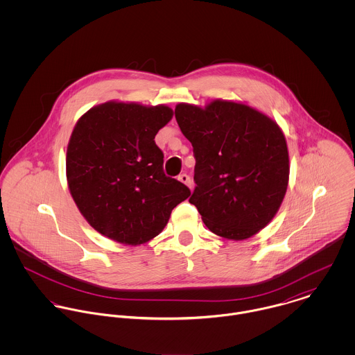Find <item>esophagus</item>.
<instances>
[{"label": "esophagus", "instance_id": "esophagus-1", "mask_svg": "<svg viewBox=\"0 0 355 355\" xmlns=\"http://www.w3.org/2000/svg\"><path fill=\"white\" fill-rule=\"evenodd\" d=\"M179 180L191 189V179H190V176H189L187 173H182V175H179Z\"/></svg>", "mask_w": 355, "mask_h": 355}]
</instances>
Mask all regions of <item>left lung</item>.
<instances>
[{
  "mask_svg": "<svg viewBox=\"0 0 355 355\" xmlns=\"http://www.w3.org/2000/svg\"><path fill=\"white\" fill-rule=\"evenodd\" d=\"M175 117L196 157L189 200L216 235L243 241L265 228L284 200L290 159L283 131L242 102L178 103Z\"/></svg>",
  "mask_w": 355,
  "mask_h": 355,
  "instance_id": "obj_1",
  "label": "left lung"
}]
</instances>
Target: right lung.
<instances>
[{
    "label": "right lung",
    "mask_w": 355,
    "mask_h": 355,
    "mask_svg": "<svg viewBox=\"0 0 355 355\" xmlns=\"http://www.w3.org/2000/svg\"><path fill=\"white\" fill-rule=\"evenodd\" d=\"M173 110L165 105L109 101L87 110L67 148L69 193L87 223L123 245H142L191 194L164 173L157 132Z\"/></svg>",
    "instance_id": "right-lung-1"
}]
</instances>
